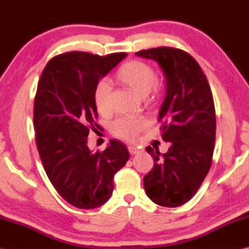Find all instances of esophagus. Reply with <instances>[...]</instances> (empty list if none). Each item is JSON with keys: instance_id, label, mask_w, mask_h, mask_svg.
<instances>
[{"instance_id": "esophagus-1", "label": "esophagus", "mask_w": 249, "mask_h": 249, "mask_svg": "<svg viewBox=\"0 0 249 249\" xmlns=\"http://www.w3.org/2000/svg\"><path fill=\"white\" fill-rule=\"evenodd\" d=\"M128 151H129V153H130L131 155H135V154H137V153H139L138 147H136L134 145H129L128 146Z\"/></svg>"}]
</instances>
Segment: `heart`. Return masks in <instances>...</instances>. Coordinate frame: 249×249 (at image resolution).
Masks as SVG:
<instances>
[{
	"label": "heart",
	"mask_w": 249,
	"mask_h": 249,
	"mask_svg": "<svg viewBox=\"0 0 249 249\" xmlns=\"http://www.w3.org/2000/svg\"><path fill=\"white\" fill-rule=\"evenodd\" d=\"M114 81L130 89L141 99H146L149 104L154 103V98L150 97V93L155 89L156 75L153 68L142 61H130L122 65L114 75ZM94 104L97 111L103 115H108L112 110L111 102V89L106 82H99L94 89ZM147 122L143 118L123 116L112 124L114 136L124 140H133L142 129H144Z\"/></svg>",
	"instance_id": "1"
}]
</instances>
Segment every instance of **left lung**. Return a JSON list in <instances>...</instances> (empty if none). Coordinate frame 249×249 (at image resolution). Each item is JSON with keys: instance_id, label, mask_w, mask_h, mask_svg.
<instances>
[{"instance_id": "obj_1", "label": "left lung", "mask_w": 249, "mask_h": 249, "mask_svg": "<svg viewBox=\"0 0 249 249\" xmlns=\"http://www.w3.org/2000/svg\"><path fill=\"white\" fill-rule=\"evenodd\" d=\"M155 61L166 79V96L158 121L170 142L165 154L146 146L154 166L143 178L149 198L167 208L186 203L208 174L214 152L216 116L212 92L201 67L183 50L160 47L136 52Z\"/></svg>"}]
</instances>
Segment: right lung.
I'll return each instance as SVG.
<instances>
[{
	"label": "right lung",
	"mask_w": 249,
	"mask_h": 249,
	"mask_svg": "<svg viewBox=\"0 0 249 249\" xmlns=\"http://www.w3.org/2000/svg\"><path fill=\"white\" fill-rule=\"evenodd\" d=\"M127 53L106 56L72 51L51 59L41 73L34 102L37 150L56 192L78 209H95L113 192V177L129 158L127 147L111 139L104 152L88 145L97 109L98 81Z\"/></svg>",
	"instance_id": "add662e5"
}]
</instances>
